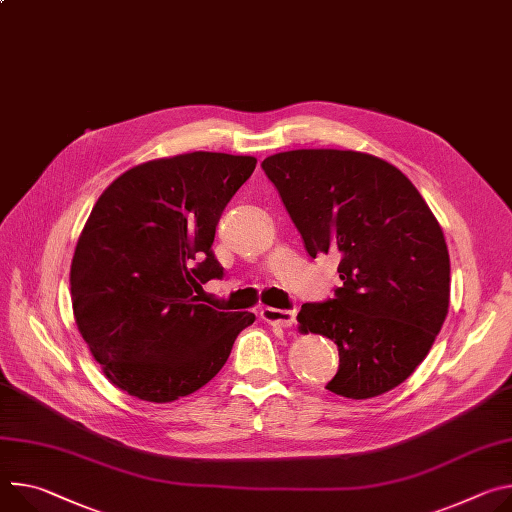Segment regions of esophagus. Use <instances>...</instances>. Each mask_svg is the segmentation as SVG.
Returning <instances> with one entry per match:
<instances>
[{
	"label": "esophagus",
	"mask_w": 512,
	"mask_h": 512,
	"mask_svg": "<svg viewBox=\"0 0 512 512\" xmlns=\"http://www.w3.org/2000/svg\"><path fill=\"white\" fill-rule=\"evenodd\" d=\"M261 318L269 324H280V327H292L296 322V310H282V308H263Z\"/></svg>",
	"instance_id": "obj_1"
}]
</instances>
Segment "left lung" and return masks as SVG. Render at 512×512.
Here are the masks:
<instances>
[{
  "mask_svg": "<svg viewBox=\"0 0 512 512\" xmlns=\"http://www.w3.org/2000/svg\"><path fill=\"white\" fill-rule=\"evenodd\" d=\"M306 253L339 257L343 284L306 302L300 331L337 343L327 390L365 400L402 384L439 335L449 308L443 230L412 181L355 151L302 149L261 163Z\"/></svg>",
  "mask_w": 512,
  "mask_h": 512,
  "instance_id": "obj_1",
  "label": "left lung"
}]
</instances>
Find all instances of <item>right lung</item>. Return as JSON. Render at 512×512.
I'll use <instances>...</instances> for the list:
<instances>
[{
    "mask_svg": "<svg viewBox=\"0 0 512 512\" xmlns=\"http://www.w3.org/2000/svg\"><path fill=\"white\" fill-rule=\"evenodd\" d=\"M255 157L188 153L122 173L91 210L71 263L75 322L120 390L171 402L208 384L251 312H218L198 292L224 269L218 220Z\"/></svg>",
    "mask_w": 512,
    "mask_h": 512,
    "instance_id": "right-lung-1",
    "label": "right lung"
}]
</instances>
